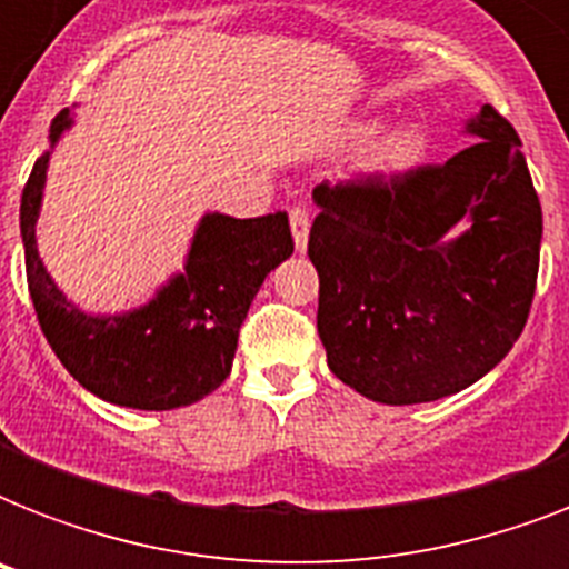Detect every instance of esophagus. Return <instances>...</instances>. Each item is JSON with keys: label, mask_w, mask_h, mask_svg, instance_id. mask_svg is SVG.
<instances>
[{"label": "esophagus", "mask_w": 569, "mask_h": 569, "mask_svg": "<svg viewBox=\"0 0 569 569\" xmlns=\"http://www.w3.org/2000/svg\"><path fill=\"white\" fill-rule=\"evenodd\" d=\"M289 223H292L295 248H298V253H303V250H307V239H310V214H307V209L292 206V209H289Z\"/></svg>", "instance_id": "obj_1"}]
</instances>
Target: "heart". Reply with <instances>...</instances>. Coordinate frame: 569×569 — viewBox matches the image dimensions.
I'll use <instances>...</instances> for the list:
<instances>
[{
  "label": "heart",
  "instance_id": "1",
  "mask_svg": "<svg viewBox=\"0 0 569 569\" xmlns=\"http://www.w3.org/2000/svg\"><path fill=\"white\" fill-rule=\"evenodd\" d=\"M375 132L372 123H360L355 129L357 141H363ZM425 156V132L416 123H401V127H392L387 132H380L372 144L366 147L363 162L369 171L380 173H396L413 168L419 159Z\"/></svg>",
  "mask_w": 569,
  "mask_h": 569
}]
</instances>
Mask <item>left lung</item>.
I'll list each match as a JSON object with an SVG mask.
<instances>
[{
    "label": "left lung",
    "mask_w": 569,
    "mask_h": 569,
    "mask_svg": "<svg viewBox=\"0 0 569 569\" xmlns=\"http://www.w3.org/2000/svg\"><path fill=\"white\" fill-rule=\"evenodd\" d=\"M467 132L478 141L449 162L312 189L321 346L330 372L380 405L467 389L529 319L543 212L520 136L493 106Z\"/></svg>",
    "instance_id": "left-lung-1"
}]
</instances>
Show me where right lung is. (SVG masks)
<instances>
[{"mask_svg":"<svg viewBox=\"0 0 569 569\" xmlns=\"http://www.w3.org/2000/svg\"><path fill=\"white\" fill-rule=\"evenodd\" d=\"M70 123V109L58 111L49 127L52 147ZM47 168L49 150L34 162L22 189L20 232L31 303L67 372L102 401L136 410L194 405L221 387L232 369L250 301L262 280L292 257L289 214H203L186 268L156 292L153 301L118 316H91L58 292L40 262L34 223Z\"/></svg>","mask_w":569,"mask_h":569,"instance_id":"obj_1","label":"right lung"}]
</instances>
